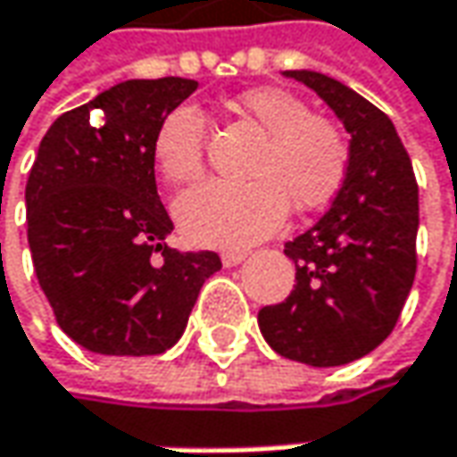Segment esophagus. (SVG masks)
Listing matches in <instances>:
<instances>
[{
	"mask_svg": "<svg viewBox=\"0 0 457 457\" xmlns=\"http://www.w3.org/2000/svg\"><path fill=\"white\" fill-rule=\"evenodd\" d=\"M244 257H246V252H223L220 262L226 264V267H237L239 262H244Z\"/></svg>",
	"mask_w": 457,
	"mask_h": 457,
	"instance_id": "1",
	"label": "esophagus"
}]
</instances>
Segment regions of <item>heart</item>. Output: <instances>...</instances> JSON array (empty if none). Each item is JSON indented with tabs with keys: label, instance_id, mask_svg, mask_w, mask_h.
I'll return each mask as SVG.
<instances>
[{
	"label": "heart",
	"instance_id": "obj_1",
	"mask_svg": "<svg viewBox=\"0 0 457 457\" xmlns=\"http://www.w3.org/2000/svg\"><path fill=\"white\" fill-rule=\"evenodd\" d=\"M244 120L264 133L246 177L249 182L213 179L174 203L182 234L203 246L237 249L270 237L293 205L313 213L329 205L350 170V141L329 118L280 87L246 89L234 100ZM208 118L197 104H177L154 133V159L162 174L187 185L205 171Z\"/></svg>",
	"mask_w": 457,
	"mask_h": 457
}]
</instances>
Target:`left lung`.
Here are the masks:
<instances>
[{"label": "left lung", "instance_id": "1", "mask_svg": "<svg viewBox=\"0 0 457 457\" xmlns=\"http://www.w3.org/2000/svg\"><path fill=\"white\" fill-rule=\"evenodd\" d=\"M337 112L350 133V170L331 208L286 244L295 286L257 316L267 345L313 368L373 353L394 331L417 275L420 190L391 118L342 81L286 71Z\"/></svg>", "mask_w": 457, "mask_h": 457}]
</instances>
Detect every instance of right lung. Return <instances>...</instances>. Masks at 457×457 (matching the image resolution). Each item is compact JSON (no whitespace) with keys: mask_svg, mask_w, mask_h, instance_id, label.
Masks as SVG:
<instances>
[{"mask_svg":"<svg viewBox=\"0 0 457 457\" xmlns=\"http://www.w3.org/2000/svg\"><path fill=\"white\" fill-rule=\"evenodd\" d=\"M197 81L130 79L56 118L25 187L28 244L58 327L97 354H162L182 337L216 252H177L154 133ZM100 112L97 124L91 112Z\"/></svg>","mask_w":457,"mask_h":457,"instance_id":"add662e5","label":"right lung"}]
</instances>
